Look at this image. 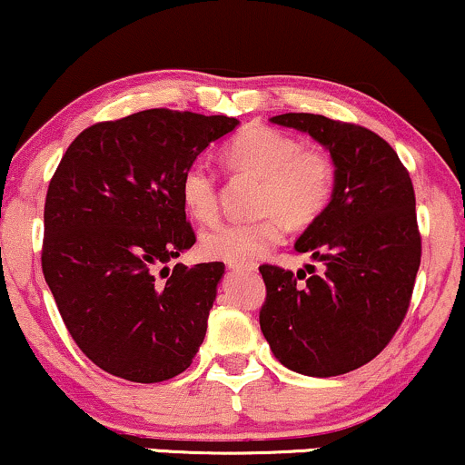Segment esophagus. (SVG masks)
<instances>
[{
    "label": "esophagus",
    "instance_id": "34e87169",
    "mask_svg": "<svg viewBox=\"0 0 465 465\" xmlns=\"http://www.w3.org/2000/svg\"><path fill=\"white\" fill-rule=\"evenodd\" d=\"M232 270H248V272H254L257 270V265L254 263H231Z\"/></svg>",
    "mask_w": 465,
    "mask_h": 465
}]
</instances>
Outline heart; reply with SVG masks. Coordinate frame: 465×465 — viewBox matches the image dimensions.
<instances>
[{
	"label": "heart",
	"instance_id": "heart-1",
	"mask_svg": "<svg viewBox=\"0 0 465 465\" xmlns=\"http://www.w3.org/2000/svg\"><path fill=\"white\" fill-rule=\"evenodd\" d=\"M223 160L234 171L261 177L254 222H234L213 228L202 237V252L226 263H252L283 239L285 223L305 228L330 206L336 171L330 155L305 149L299 138L279 129L252 124L223 147ZM180 197L200 223L219 217L217 180L204 163H193L180 177Z\"/></svg>",
	"mask_w": 465,
	"mask_h": 465
}]
</instances>
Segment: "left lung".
I'll return each instance as SVG.
<instances>
[{"label": "left lung", "instance_id": "left-lung-1", "mask_svg": "<svg viewBox=\"0 0 465 465\" xmlns=\"http://www.w3.org/2000/svg\"><path fill=\"white\" fill-rule=\"evenodd\" d=\"M270 120L330 151L336 184L330 206L294 243L325 270L301 284L302 270L259 268L268 292L261 331L292 371L349 373L389 345L409 310L421 257L413 182L387 140L360 124L318 114Z\"/></svg>", "mask_w": 465, "mask_h": 465}]
</instances>
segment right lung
Instances as JSON below:
<instances>
[{
    "mask_svg": "<svg viewBox=\"0 0 465 465\" xmlns=\"http://www.w3.org/2000/svg\"><path fill=\"white\" fill-rule=\"evenodd\" d=\"M237 124L144 109L92 124L61 158L45 195L41 268L67 331L103 371L163 382L204 342L223 263H166L195 243L182 173Z\"/></svg>",
    "mask_w": 465,
    "mask_h": 465,
    "instance_id": "obj_1",
    "label": "right lung"
}]
</instances>
